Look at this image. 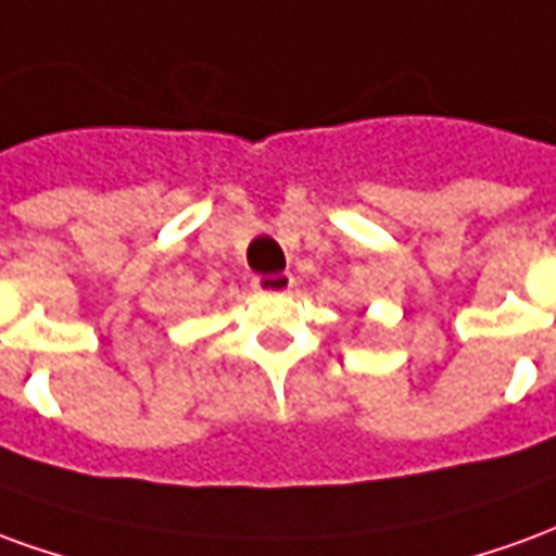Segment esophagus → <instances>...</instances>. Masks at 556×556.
Masks as SVG:
<instances>
[{"instance_id":"1","label":"esophagus","mask_w":556,"mask_h":556,"mask_svg":"<svg viewBox=\"0 0 556 556\" xmlns=\"http://www.w3.org/2000/svg\"><path fill=\"white\" fill-rule=\"evenodd\" d=\"M293 287V275L281 271V275H260L254 278V290L257 293H287Z\"/></svg>"}]
</instances>
